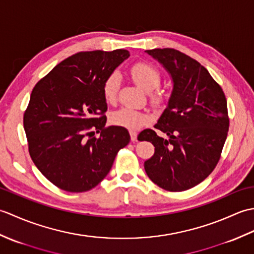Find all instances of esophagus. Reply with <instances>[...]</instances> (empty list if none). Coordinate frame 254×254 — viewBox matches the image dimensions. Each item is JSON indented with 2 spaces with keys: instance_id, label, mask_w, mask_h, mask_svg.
Returning a JSON list of instances; mask_svg holds the SVG:
<instances>
[{
  "instance_id": "34e87169",
  "label": "esophagus",
  "mask_w": 254,
  "mask_h": 254,
  "mask_svg": "<svg viewBox=\"0 0 254 254\" xmlns=\"http://www.w3.org/2000/svg\"><path fill=\"white\" fill-rule=\"evenodd\" d=\"M130 135H131V141L135 142L137 137V133L135 131H130Z\"/></svg>"
}]
</instances>
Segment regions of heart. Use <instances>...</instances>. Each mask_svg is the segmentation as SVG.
Masks as SVG:
<instances>
[{
  "mask_svg": "<svg viewBox=\"0 0 254 254\" xmlns=\"http://www.w3.org/2000/svg\"><path fill=\"white\" fill-rule=\"evenodd\" d=\"M131 75L139 87L148 91L150 101L154 105H160L164 101L163 91L157 87L160 84V73L158 68L147 62H138L131 68ZM121 84V75L119 72H112L108 75L102 85V94L107 102L113 104L116 101L119 88ZM149 121L146 112L133 108L123 107L113 111L110 115V122L113 126L126 127L127 130H137Z\"/></svg>",
  "mask_w": 254,
  "mask_h": 254,
  "instance_id": "b5f03b06",
  "label": "heart"
}]
</instances>
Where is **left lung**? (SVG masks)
Here are the masks:
<instances>
[{
    "instance_id": "obj_1",
    "label": "left lung",
    "mask_w": 254,
    "mask_h": 254,
    "mask_svg": "<svg viewBox=\"0 0 254 254\" xmlns=\"http://www.w3.org/2000/svg\"><path fill=\"white\" fill-rule=\"evenodd\" d=\"M169 73L172 91L155 128L138 134L155 153L144 163L148 178L167 191L195 187L210 175L220 158L229 119L222 87L197 61L175 49L146 50Z\"/></svg>"
}]
</instances>
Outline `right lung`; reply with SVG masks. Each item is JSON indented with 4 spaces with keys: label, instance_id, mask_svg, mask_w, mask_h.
<instances>
[{
    "label": "right lung",
    "instance_id": "add662e5",
    "mask_svg": "<svg viewBox=\"0 0 254 254\" xmlns=\"http://www.w3.org/2000/svg\"><path fill=\"white\" fill-rule=\"evenodd\" d=\"M130 57L127 50L78 52L41 78L24 113L30 157L48 180L67 192H85L109 174L130 142L126 127H106L102 85ZM95 132H100L98 138Z\"/></svg>",
    "mask_w": 254,
    "mask_h": 254
}]
</instances>
